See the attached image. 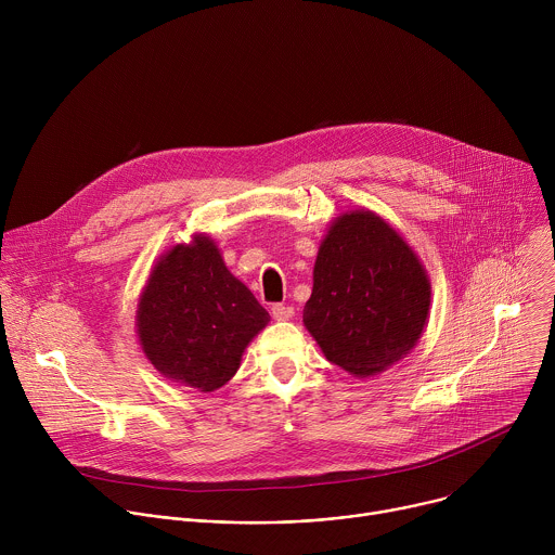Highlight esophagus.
<instances>
[{
	"label": "esophagus",
	"mask_w": 555,
	"mask_h": 555,
	"mask_svg": "<svg viewBox=\"0 0 555 555\" xmlns=\"http://www.w3.org/2000/svg\"><path fill=\"white\" fill-rule=\"evenodd\" d=\"M272 319L274 321H289L292 315H294V307H289V305H281V302H276V305H272Z\"/></svg>",
	"instance_id": "obj_1"
}]
</instances>
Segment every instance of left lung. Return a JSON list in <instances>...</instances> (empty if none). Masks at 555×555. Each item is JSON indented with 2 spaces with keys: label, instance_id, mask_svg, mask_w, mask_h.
I'll return each mask as SVG.
<instances>
[{
  "label": "left lung",
  "instance_id": "1",
  "mask_svg": "<svg viewBox=\"0 0 555 555\" xmlns=\"http://www.w3.org/2000/svg\"><path fill=\"white\" fill-rule=\"evenodd\" d=\"M428 309V274L398 230L364 208L334 219L302 309L330 362L356 377L382 373L417 345Z\"/></svg>",
  "mask_w": 555,
  "mask_h": 555
}]
</instances>
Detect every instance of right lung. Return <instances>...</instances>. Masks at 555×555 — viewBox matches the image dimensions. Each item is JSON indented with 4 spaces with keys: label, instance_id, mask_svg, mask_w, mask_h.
Masks as SVG:
<instances>
[{
    "label": "right lung",
    "instance_id": "1",
    "mask_svg": "<svg viewBox=\"0 0 555 555\" xmlns=\"http://www.w3.org/2000/svg\"><path fill=\"white\" fill-rule=\"evenodd\" d=\"M149 362L202 392L223 386L250 340L270 323L253 292L230 274L206 234L178 244L153 266L135 313Z\"/></svg>",
    "mask_w": 555,
    "mask_h": 555
}]
</instances>
